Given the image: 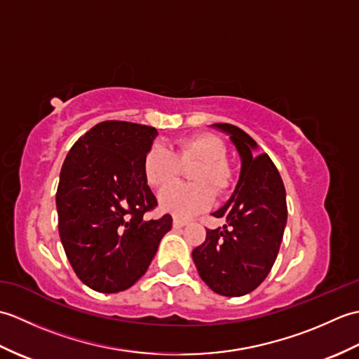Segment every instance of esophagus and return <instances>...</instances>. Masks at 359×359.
Returning <instances> with one entry per match:
<instances>
[{"instance_id":"34e87169","label":"esophagus","mask_w":359,"mask_h":359,"mask_svg":"<svg viewBox=\"0 0 359 359\" xmlns=\"http://www.w3.org/2000/svg\"><path fill=\"white\" fill-rule=\"evenodd\" d=\"M172 225H174V228H182V226L188 225V220L180 219V217H174L172 219Z\"/></svg>"}]
</instances>
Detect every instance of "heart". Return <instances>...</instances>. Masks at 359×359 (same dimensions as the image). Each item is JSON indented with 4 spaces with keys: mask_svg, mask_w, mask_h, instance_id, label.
I'll return each mask as SVG.
<instances>
[{
    "mask_svg": "<svg viewBox=\"0 0 359 359\" xmlns=\"http://www.w3.org/2000/svg\"><path fill=\"white\" fill-rule=\"evenodd\" d=\"M225 144L212 134H194L180 139L171 152L162 144H152L143 158V174L154 188H166L179 179L182 168H196L189 174L191 187H172L158 196L160 208L175 216L189 217L208 210L212 191L222 194L231 185V170L225 162Z\"/></svg>",
    "mask_w": 359,
    "mask_h": 359,
    "instance_id": "1",
    "label": "heart"
}]
</instances>
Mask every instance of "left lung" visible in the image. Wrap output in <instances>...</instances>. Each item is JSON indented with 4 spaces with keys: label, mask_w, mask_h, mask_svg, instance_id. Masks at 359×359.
<instances>
[{
    "label": "left lung",
    "mask_w": 359,
    "mask_h": 359,
    "mask_svg": "<svg viewBox=\"0 0 359 359\" xmlns=\"http://www.w3.org/2000/svg\"><path fill=\"white\" fill-rule=\"evenodd\" d=\"M211 128L230 137L241 172L230 199L212 212L226 224L207 230V239L193 250V261L212 292L243 296L262 284L278 257L287 224L285 188L271 158L259 154L247 133L230 123Z\"/></svg>",
    "instance_id": "1"
}]
</instances>
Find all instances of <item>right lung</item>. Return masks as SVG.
Returning a JSON list of instances; mask_svg holds the SVG:
<instances>
[{"label":"right lung","instance_id":"1","mask_svg":"<svg viewBox=\"0 0 359 359\" xmlns=\"http://www.w3.org/2000/svg\"><path fill=\"white\" fill-rule=\"evenodd\" d=\"M157 129L102 121L67 152L57 189L58 231L83 284L100 293L133 287L171 230L165 215L147 220L157 205L143 174V158Z\"/></svg>","mask_w":359,"mask_h":359}]
</instances>
